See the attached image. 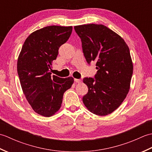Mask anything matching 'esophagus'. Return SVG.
<instances>
[{"label": "esophagus", "instance_id": "esophagus-1", "mask_svg": "<svg viewBox=\"0 0 152 152\" xmlns=\"http://www.w3.org/2000/svg\"><path fill=\"white\" fill-rule=\"evenodd\" d=\"M74 81H75L76 83H81L82 80L80 79H74Z\"/></svg>", "mask_w": 152, "mask_h": 152}]
</instances>
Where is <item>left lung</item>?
<instances>
[{
	"mask_svg": "<svg viewBox=\"0 0 152 152\" xmlns=\"http://www.w3.org/2000/svg\"><path fill=\"white\" fill-rule=\"evenodd\" d=\"M74 30L81 39L87 62L95 61L98 70L95 78L83 80L88 87L83 104L97 115L111 114L130 89L133 64L129 48L119 34L103 25H78Z\"/></svg>",
	"mask_w": 152,
	"mask_h": 152,
	"instance_id": "left-lung-1",
	"label": "left lung"
}]
</instances>
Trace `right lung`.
<instances>
[{"label":"right lung","instance_id":"right-lung-1","mask_svg":"<svg viewBox=\"0 0 152 152\" xmlns=\"http://www.w3.org/2000/svg\"><path fill=\"white\" fill-rule=\"evenodd\" d=\"M72 27L52 25L32 33L23 45L17 69L24 95L33 110L50 117L60 109L64 93L74 83L72 77L51 76L53 61L61 45L69 39Z\"/></svg>","mask_w":152,"mask_h":152}]
</instances>
